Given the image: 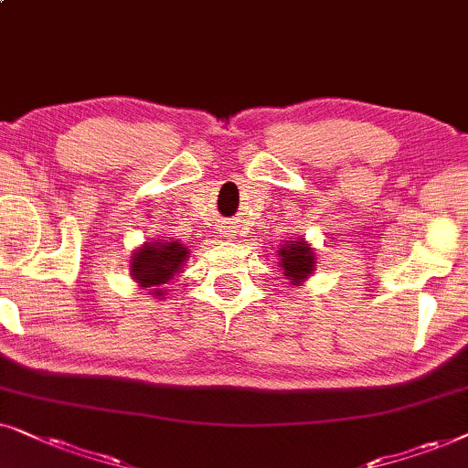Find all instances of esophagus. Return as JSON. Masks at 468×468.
Wrapping results in <instances>:
<instances>
[{
  "mask_svg": "<svg viewBox=\"0 0 468 468\" xmlns=\"http://www.w3.org/2000/svg\"><path fill=\"white\" fill-rule=\"evenodd\" d=\"M222 233H224V238H233L235 230H233V227H224Z\"/></svg>",
  "mask_w": 468,
  "mask_h": 468,
  "instance_id": "obj_1",
  "label": "esophagus"
}]
</instances>
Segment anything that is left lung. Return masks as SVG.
I'll return each mask as SVG.
<instances>
[{
	"instance_id": "left-lung-1",
	"label": "left lung",
	"mask_w": 468,
	"mask_h": 468,
	"mask_svg": "<svg viewBox=\"0 0 468 468\" xmlns=\"http://www.w3.org/2000/svg\"><path fill=\"white\" fill-rule=\"evenodd\" d=\"M278 267L292 286H302L314 273L316 254L306 238L286 239L278 250Z\"/></svg>"
}]
</instances>
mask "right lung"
Instances as JSON below:
<instances>
[{
	"label": "right lung",
	"mask_w": 468,
	"mask_h": 468,
	"mask_svg": "<svg viewBox=\"0 0 468 468\" xmlns=\"http://www.w3.org/2000/svg\"><path fill=\"white\" fill-rule=\"evenodd\" d=\"M190 257V248L177 239H149L130 257V276L145 295L162 299L171 282Z\"/></svg>",
	"instance_id": "right-lung-1"
}]
</instances>
